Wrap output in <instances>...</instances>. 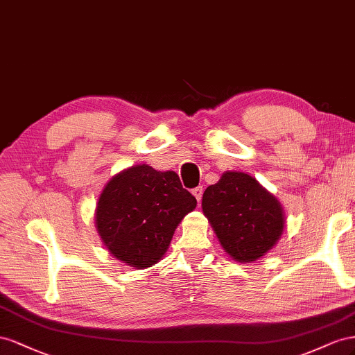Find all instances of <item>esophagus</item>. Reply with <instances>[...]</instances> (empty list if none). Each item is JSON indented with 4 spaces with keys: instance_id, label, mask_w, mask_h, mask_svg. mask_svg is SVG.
<instances>
[{
    "instance_id": "esophagus-1",
    "label": "esophagus",
    "mask_w": 355,
    "mask_h": 355,
    "mask_svg": "<svg viewBox=\"0 0 355 355\" xmlns=\"http://www.w3.org/2000/svg\"><path fill=\"white\" fill-rule=\"evenodd\" d=\"M191 193H193V196L196 198L198 202H200L202 195H204V189H202V187H196V189H193V191H191Z\"/></svg>"
}]
</instances>
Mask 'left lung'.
<instances>
[{
    "label": "left lung",
    "mask_w": 355,
    "mask_h": 355,
    "mask_svg": "<svg viewBox=\"0 0 355 355\" xmlns=\"http://www.w3.org/2000/svg\"><path fill=\"white\" fill-rule=\"evenodd\" d=\"M202 211L230 257L250 263L275 247L284 232L278 199L244 172L227 171L207 187Z\"/></svg>",
    "instance_id": "8db88e82"
}]
</instances>
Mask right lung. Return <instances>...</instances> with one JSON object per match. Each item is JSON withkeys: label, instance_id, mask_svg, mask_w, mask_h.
I'll return each mask as SVG.
<instances>
[{"label": "right lung", "instance_id": "obj_1", "mask_svg": "<svg viewBox=\"0 0 355 355\" xmlns=\"http://www.w3.org/2000/svg\"><path fill=\"white\" fill-rule=\"evenodd\" d=\"M196 208L174 171L135 165L119 172L99 195L95 225L116 259L137 269L156 265L180 221Z\"/></svg>", "mask_w": 355, "mask_h": 355}]
</instances>
